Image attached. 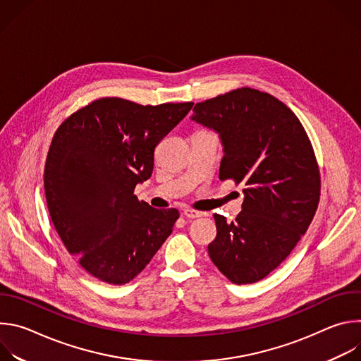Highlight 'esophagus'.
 Segmentation results:
<instances>
[{
    "instance_id": "obj_1",
    "label": "esophagus",
    "mask_w": 361,
    "mask_h": 361,
    "mask_svg": "<svg viewBox=\"0 0 361 361\" xmlns=\"http://www.w3.org/2000/svg\"><path fill=\"white\" fill-rule=\"evenodd\" d=\"M183 216H184L185 219H197V217H202V216H205V213L187 209V210H184V212H183Z\"/></svg>"
}]
</instances>
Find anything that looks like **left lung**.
<instances>
[{
	"label": "left lung",
	"mask_w": 361,
	"mask_h": 361,
	"mask_svg": "<svg viewBox=\"0 0 361 361\" xmlns=\"http://www.w3.org/2000/svg\"><path fill=\"white\" fill-rule=\"evenodd\" d=\"M192 111V121L221 140L220 180L245 185L235 221L214 214L209 255L230 281L255 283L286 260L316 214L320 173L312 142L286 104L254 88L197 102Z\"/></svg>",
	"instance_id": "obj_1"
}]
</instances>
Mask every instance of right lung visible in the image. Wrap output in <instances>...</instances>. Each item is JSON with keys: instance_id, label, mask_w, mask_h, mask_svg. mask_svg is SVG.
<instances>
[{"instance_id": "1", "label": "right lung", "mask_w": 361, "mask_h": 361, "mask_svg": "<svg viewBox=\"0 0 361 361\" xmlns=\"http://www.w3.org/2000/svg\"><path fill=\"white\" fill-rule=\"evenodd\" d=\"M191 107L99 98L54 134L44 170L48 212L68 252L95 279L128 283L171 234L178 212L152 209L134 188L151 177L156 147Z\"/></svg>"}]
</instances>
